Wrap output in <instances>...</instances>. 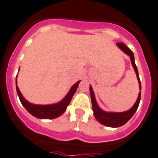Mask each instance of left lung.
I'll return each instance as SVG.
<instances>
[{
	"label": "left lung",
	"mask_w": 158,
	"mask_h": 158,
	"mask_svg": "<svg viewBox=\"0 0 158 158\" xmlns=\"http://www.w3.org/2000/svg\"><path fill=\"white\" fill-rule=\"evenodd\" d=\"M117 46L120 48L121 50L123 51L125 54H127L128 56H130V60H131V64L132 67L134 68V70L135 72L136 77H137L138 82H139V88L140 90H141V84H140V77H139V73H138L137 67L135 64V59H134L133 52H131L128 48H127L124 44L123 43H117ZM89 92H90V97L91 101H92V108L94 110V117L96 118L98 122L102 124L107 126V127H118L123 126V124L127 123V121L133 116V114H135V112L137 110L139 104H140V96H141V92L139 93L138 94V98L133 106L129 109L128 110L124 112H106L104 111L103 110H102L101 108L98 105L96 99H95L93 89L89 86Z\"/></svg>",
	"instance_id": "8db88e82"
}]
</instances>
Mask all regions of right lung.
I'll return each mask as SVG.
<instances>
[{
	"instance_id": "right-lung-1",
	"label": "right lung",
	"mask_w": 158,
	"mask_h": 158,
	"mask_svg": "<svg viewBox=\"0 0 158 158\" xmlns=\"http://www.w3.org/2000/svg\"><path fill=\"white\" fill-rule=\"evenodd\" d=\"M81 81H78L76 84H74L67 95L60 102L57 103L50 104V105H35V104L31 103L29 102L26 100L23 94H21L18 85H17V77H16V89L17 93H18L19 99L23 106L26 108V110L31 114L33 116L38 118H43V119H52L57 117L60 116L66 110V108L71 102L72 98L73 96L74 93L76 92L78 85Z\"/></svg>"
}]
</instances>
